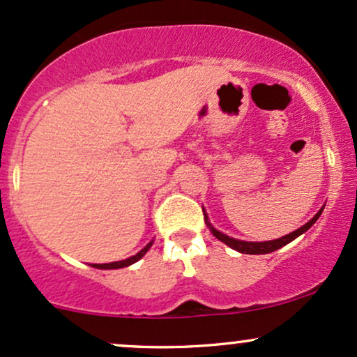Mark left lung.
Wrapping results in <instances>:
<instances>
[{"label": "left lung", "mask_w": 357, "mask_h": 357, "mask_svg": "<svg viewBox=\"0 0 357 357\" xmlns=\"http://www.w3.org/2000/svg\"><path fill=\"white\" fill-rule=\"evenodd\" d=\"M321 213H322V208L312 217L311 220L307 222V224L303 225V227L294 230V232L287 234V236L275 238V241H267V242H245V241H238V238H232V237L225 236V234L219 232L217 229H213L211 225V222H208V219H207V213H204V217H205V224H207V227L211 229V232L213 234V236L219 238L220 242H224L225 245H229L230 249L237 250V252H241V254H271V252H274V250L280 249V247L287 245L289 242H292L294 238L299 237L301 234H304L305 230L311 229L312 225L316 224V220L321 217Z\"/></svg>", "instance_id": "8db88e82"}]
</instances>
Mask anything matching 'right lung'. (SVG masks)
Here are the masks:
<instances>
[{
	"mask_svg": "<svg viewBox=\"0 0 357 357\" xmlns=\"http://www.w3.org/2000/svg\"><path fill=\"white\" fill-rule=\"evenodd\" d=\"M152 244H153V241L149 242V244H146L144 249L140 250V252L132 255V257L125 259V261H116V262H110V264H93V267H96V269H121V267H128V266H132V264H135L137 261H140V259L144 257L146 252H149V249L152 247Z\"/></svg>",
	"mask_w": 357,
	"mask_h": 357,
	"instance_id": "add662e5",
	"label": "right lung"
}]
</instances>
